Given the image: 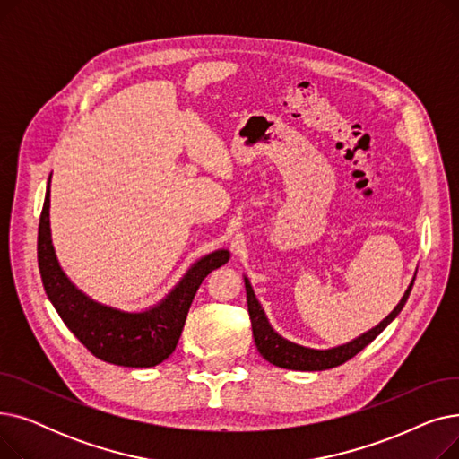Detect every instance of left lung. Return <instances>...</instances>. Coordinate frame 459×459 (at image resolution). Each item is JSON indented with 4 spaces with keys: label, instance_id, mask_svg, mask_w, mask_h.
Here are the masks:
<instances>
[{
    "label": "left lung",
    "instance_id": "1",
    "mask_svg": "<svg viewBox=\"0 0 459 459\" xmlns=\"http://www.w3.org/2000/svg\"><path fill=\"white\" fill-rule=\"evenodd\" d=\"M413 282L415 281H411V284H409L403 298L394 307L391 315L385 318L383 322H379L376 327L367 331L365 334H360L359 339H355V341H351L344 346H339V348L312 350V348H305V346H299V344L286 341V339H282L281 334H277L273 331L266 315H264V310H262L258 299L255 298V292H253V288L249 284V279L246 277L247 308H249V318H251V325H253V336H255L256 350L260 351V355L264 359L268 360V363H272L279 368L315 372V370H327V368L339 367V365L346 363V360H350L353 355H357L360 350L367 348L376 339V336L400 315V310L403 308L409 294H411Z\"/></svg>",
    "mask_w": 459,
    "mask_h": 459
}]
</instances>
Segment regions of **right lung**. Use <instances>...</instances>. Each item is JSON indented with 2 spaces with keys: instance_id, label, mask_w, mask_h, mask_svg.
<instances>
[{
  "instance_id": "1",
  "label": "right lung",
  "mask_w": 459,
  "mask_h": 459,
  "mask_svg": "<svg viewBox=\"0 0 459 459\" xmlns=\"http://www.w3.org/2000/svg\"><path fill=\"white\" fill-rule=\"evenodd\" d=\"M39 270L48 299L76 339L106 363L149 368L171 355L178 344L191 301L204 277L229 262L227 249L213 251L193 264L175 290L156 307L125 312L96 303L63 273L50 238V182L46 187L37 242Z\"/></svg>"
}]
</instances>
